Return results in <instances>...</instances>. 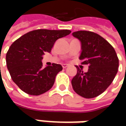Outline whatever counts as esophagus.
<instances>
[{
    "mask_svg": "<svg viewBox=\"0 0 126 126\" xmlns=\"http://www.w3.org/2000/svg\"><path fill=\"white\" fill-rule=\"evenodd\" d=\"M67 66H68V65H67V64H62V67H63L64 69H65V68H66Z\"/></svg>",
    "mask_w": 126,
    "mask_h": 126,
    "instance_id": "obj_1",
    "label": "esophagus"
}]
</instances>
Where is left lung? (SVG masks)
I'll list each match as a JSON object with an SVG mask.
<instances>
[{
    "label": "left lung",
    "mask_w": 126,
    "mask_h": 126,
    "mask_svg": "<svg viewBox=\"0 0 126 126\" xmlns=\"http://www.w3.org/2000/svg\"><path fill=\"white\" fill-rule=\"evenodd\" d=\"M72 36L80 42L81 64L89 65L85 73L76 66L77 74L71 80L73 89L83 97L93 98L104 92L114 80L119 68L118 57L114 47L94 32L79 31Z\"/></svg>",
    "instance_id": "8db88e82"
}]
</instances>
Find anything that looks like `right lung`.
Instances as JSON below:
<instances>
[{"label":"right lung","mask_w":126,"mask_h":126,"mask_svg":"<svg viewBox=\"0 0 126 126\" xmlns=\"http://www.w3.org/2000/svg\"><path fill=\"white\" fill-rule=\"evenodd\" d=\"M70 30L38 29L23 35L10 47L6 55L7 69L17 86L31 95H40L53 86L60 64L43 67V56L50 52L56 41Z\"/></svg>","instance_id":"obj_1"}]
</instances>
